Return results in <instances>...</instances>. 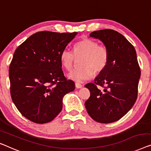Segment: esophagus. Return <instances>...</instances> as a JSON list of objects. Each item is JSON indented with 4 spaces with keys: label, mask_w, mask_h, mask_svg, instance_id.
Instances as JSON below:
<instances>
[{
    "label": "esophagus",
    "mask_w": 151,
    "mask_h": 151,
    "mask_svg": "<svg viewBox=\"0 0 151 151\" xmlns=\"http://www.w3.org/2000/svg\"><path fill=\"white\" fill-rule=\"evenodd\" d=\"M75 85H76V87L77 88H81L82 87V85L80 84V83H78V82H76V84H75Z\"/></svg>",
    "instance_id": "obj_1"
}]
</instances>
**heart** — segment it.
I'll use <instances>...</instances> for the list:
<instances>
[{"label":"heart","mask_w":151,"mask_h":151,"mask_svg":"<svg viewBox=\"0 0 151 151\" xmlns=\"http://www.w3.org/2000/svg\"><path fill=\"white\" fill-rule=\"evenodd\" d=\"M76 57H84L82 68L73 69L68 73V78L77 82L91 79L95 71L99 73L106 67L109 60V52L105 45H99L97 41L85 39L76 43L74 52L65 49L60 54V61L67 70L73 68Z\"/></svg>","instance_id":"heart-1"}]
</instances>
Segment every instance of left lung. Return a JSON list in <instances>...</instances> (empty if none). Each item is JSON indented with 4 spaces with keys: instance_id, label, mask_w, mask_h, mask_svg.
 <instances>
[{
    "instance_id": "obj_1",
    "label": "left lung",
    "mask_w": 151,
    "mask_h": 151,
    "mask_svg": "<svg viewBox=\"0 0 151 151\" xmlns=\"http://www.w3.org/2000/svg\"><path fill=\"white\" fill-rule=\"evenodd\" d=\"M90 37L104 43L108 50L109 60L95 82L85 85L91 93L85 107L94 121L113 123L124 116L137 99L141 72L136 52L123 35L114 30H97ZM97 86L104 90L98 89Z\"/></svg>"
}]
</instances>
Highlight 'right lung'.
<instances>
[{
    "label": "right lung",
    "instance_id": "right-lung-1",
    "mask_svg": "<svg viewBox=\"0 0 151 151\" xmlns=\"http://www.w3.org/2000/svg\"><path fill=\"white\" fill-rule=\"evenodd\" d=\"M78 32H36L17 47L9 70L13 102L24 116L38 124L52 121L63 97L75 89L62 70L60 54Z\"/></svg>",
    "mask_w": 151,
    "mask_h": 151
}]
</instances>
